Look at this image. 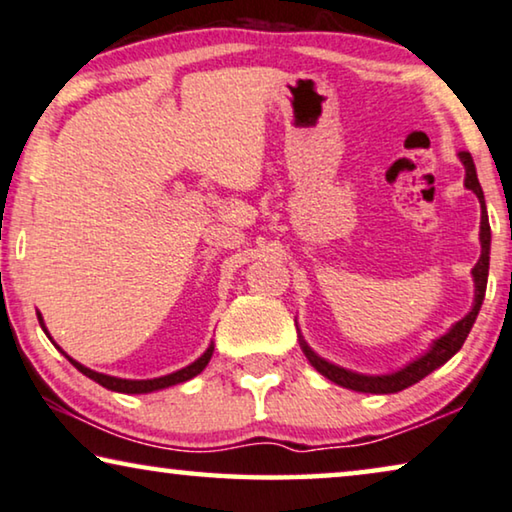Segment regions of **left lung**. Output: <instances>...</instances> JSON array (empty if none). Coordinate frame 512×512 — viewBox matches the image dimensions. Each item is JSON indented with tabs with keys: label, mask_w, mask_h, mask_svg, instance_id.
Returning a JSON list of instances; mask_svg holds the SVG:
<instances>
[{
	"label": "left lung",
	"mask_w": 512,
	"mask_h": 512,
	"mask_svg": "<svg viewBox=\"0 0 512 512\" xmlns=\"http://www.w3.org/2000/svg\"><path fill=\"white\" fill-rule=\"evenodd\" d=\"M459 157H462V162H464V167H466V187H469V190H473L475 194H478V199H480V243H482V255L478 259V264L473 266L475 304L471 308V313L466 315V318L459 320L457 325L448 331V334L438 338V341L431 345V350L427 352V355H422L420 359H417V362L408 364L406 369L392 373V376H359V373H350V371H345V369H338V366L329 364V362H325V359H320L318 355H315V352L308 348L306 343H301V348H304V355L308 357V362H311L315 369L322 373V376L329 378L331 383H336V385H341V387H348V390H355V392L394 394V392L406 390V387H410V385H415L417 380H422L424 376H429L431 371L438 369V366H443L464 345L466 336H469V331L473 327L475 318H478L482 299H485L487 271H489V241H492V232H489L485 194H482V187L478 183V174H475L473 157H471L469 150H462V153H459Z\"/></svg>",
	"instance_id": "8db88e82"
}]
</instances>
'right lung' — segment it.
I'll use <instances>...</instances> for the list:
<instances>
[{
	"mask_svg": "<svg viewBox=\"0 0 512 512\" xmlns=\"http://www.w3.org/2000/svg\"><path fill=\"white\" fill-rule=\"evenodd\" d=\"M39 315V325L41 329L46 331V327H43V320H41V313ZM48 334V331H46ZM213 355V345L208 348L204 355H201L197 362L185 366V369L176 371V373H169V376H162V378H153V380H122V378H113V376H104V373H97V371H90L88 366L78 364L74 362V359L69 357V362L76 366L78 371L83 373V376H88L90 380H95V383H99L102 387H106V390H113V392H122V394H146V392H155V390H164V387H171V385H178V383H185V380H190L197 376V373H201L206 369L208 359H211Z\"/></svg>",
	"mask_w": 512,
	"mask_h": 512,
	"instance_id": "1",
	"label": "right lung"
}]
</instances>
